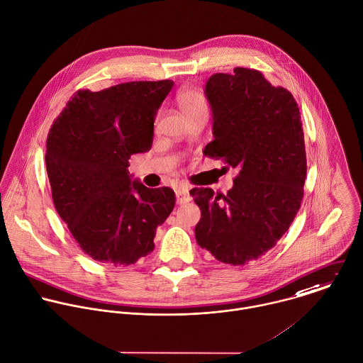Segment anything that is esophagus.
<instances>
[{
    "instance_id": "esophagus-1",
    "label": "esophagus",
    "mask_w": 363,
    "mask_h": 363,
    "mask_svg": "<svg viewBox=\"0 0 363 363\" xmlns=\"http://www.w3.org/2000/svg\"><path fill=\"white\" fill-rule=\"evenodd\" d=\"M175 195H177V203L178 205H184V203H188L191 201V195H189V191H188L186 186H179L175 191Z\"/></svg>"
}]
</instances>
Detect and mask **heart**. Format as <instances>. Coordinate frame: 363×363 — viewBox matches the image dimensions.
<instances>
[{
	"instance_id": "1",
	"label": "heart",
	"mask_w": 363,
	"mask_h": 363,
	"mask_svg": "<svg viewBox=\"0 0 363 363\" xmlns=\"http://www.w3.org/2000/svg\"><path fill=\"white\" fill-rule=\"evenodd\" d=\"M177 103H178V107H179L181 113L184 114V117L196 111V110H199V108L206 107L203 96L195 89H182V90H179L178 94H177Z\"/></svg>"
}]
</instances>
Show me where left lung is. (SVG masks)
<instances>
[{
  "label": "left lung",
  "mask_w": 363,
  "mask_h": 363,
  "mask_svg": "<svg viewBox=\"0 0 363 363\" xmlns=\"http://www.w3.org/2000/svg\"><path fill=\"white\" fill-rule=\"evenodd\" d=\"M206 96L215 140L205 154L239 174L228 195L191 189L201 209L195 236L216 260L245 266L277 245L301 206L307 177L301 116L293 94L256 69L211 76Z\"/></svg>",
  "instance_id": "1"
}]
</instances>
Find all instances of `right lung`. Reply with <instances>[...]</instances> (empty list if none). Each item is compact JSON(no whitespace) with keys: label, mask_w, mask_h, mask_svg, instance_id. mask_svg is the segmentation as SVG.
I'll return each mask as SVG.
<instances>
[{"label":"right lung","mask_w":363,"mask_h":363,"mask_svg":"<svg viewBox=\"0 0 363 363\" xmlns=\"http://www.w3.org/2000/svg\"><path fill=\"white\" fill-rule=\"evenodd\" d=\"M172 80L77 90L53 120L46 171L53 205L80 249L96 262L130 266L154 249L175 194L131 182L128 160L152 145L157 111Z\"/></svg>","instance_id":"right-lung-1"}]
</instances>
